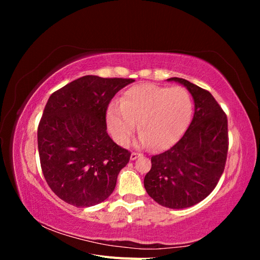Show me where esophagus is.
Wrapping results in <instances>:
<instances>
[{
  "label": "esophagus",
  "instance_id": "esophagus-1",
  "mask_svg": "<svg viewBox=\"0 0 260 260\" xmlns=\"http://www.w3.org/2000/svg\"><path fill=\"white\" fill-rule=\"evenodd\" d=\"M140 156H141V154H140V153L132 152V153H131V156H130V158H131V160H135V159H137L138 157H140Z\"/></svg>",
  "mask_w": 260,
  "mask_h": 260
}]
</instances>
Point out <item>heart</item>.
<instances>
[{
    "label": "heart",
    "instance_id": "1",
    "mask_svg": "<svg viewBox=\"0 0 260 260\" xmlns=\"http://www.w3.org/2000/svg\"><path fill=\"white\" fill-rule=\"evenodd\" d=\"M191 112L190 94L182 86L141 83L123 93L119 105L109 106L107 123L117 142L127 144L138 121L141 143L161 149L182 135Z\"/></svg>",
    "mask_w": 260,
    "mask_h": 260
}]
</instances>
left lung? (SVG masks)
Here are the masks:
<instances>
[{"instance_id": "left-lung-1", "label": "left lung", "mask_w": 260, "mask_h": 260, "mask_svg": "<svg viewBox=\"0 0 260 260\" xmlns=\"http://www.w3.org/2000/svg\"><path fill=\"white\" fill-rule=\"evenodd\" d=\"M192 94L195 112L185 133L167 151L152 156L144 178L147 194L167 208H186L214 191L222 176L228 148V118L210 92L182 78H170Z\"/></svg>"}]
</instances>
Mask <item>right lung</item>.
Segmentation results:
<instances>
[{
	"instance_id": "right-lung-1",
	"label": "right lung",
	"mask_w": 260,
	"mask_h": 260,
	"mask_svg": "<svg viewBox=\"0 0 260 260\" xmlns=\"http://www.w3.org/2000/svg\"><path fill=\"white\" fill-rule=\"evenodd\" d=\"M84 76L52 93L38 127V148L46 183L76 207L104 202L131 153L109 138L106 112L115 94L133 82Z\"/></svg>"
}]
</instances>
